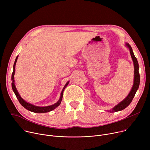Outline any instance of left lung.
<instances>
[{
	"label": "left lung",
	"instance_id": "1",
	"mask_svg": "<svg viewBox=\"0 0 150 150\" xmlns=\"http://www.w3.org/2000/svg\"><path fill=\"white\" fill-rule=\"evenodd\" d=\"M126 45L129 47L130 52V55L132 58L133 64H134V83H133V86L132 87V88L130 92V93L128 94V96L126 97L125 99H124L122 102H121L119 104L116 105L112 110H111L110 112H117V111H120L122 110H124L127 106H128L130 103L132 102L134 95L136 94V92L138 90L139 86V83H140V75L139 73V64L137 60V59L134 56L132 48L131 46L129 44H126Z\"/></svg>",
	"mask_w": 150,
	"mask_h": 150
}]
</instances>
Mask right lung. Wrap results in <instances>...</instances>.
<instances>
[{
  "label": "right lung",
  "mask_w": 150,
  "mask_h": 150,
  "mask_svg": "<svg viewBox=\"0 0 150 150\" xmlns=\"http://www.w3.org/2000/svg\"><path fill=\"white\" fill-rule=\"evenodd\" d=\"M17 59H18V56H17L16 57V59L15 60V62H14V64H13V72L12 74V76H11V79L12 80V90L13 91V92H14L17 98V99L18 100L19 102L20 103V104L24 107L25 108V109H27V110L31 111V112H35V113H45V112H50L53 110H54L56 108H57L58 106L60 105L61 102H62V98H63V91L65 88V87H66V86H67L68 84V83L67 82L66 83V84L65 85V86L64 87L62 93H61V95H60V99L59 100V101L56 103L55 104H54L52 105H51V106H45V107H39V106H35V105H33L29 103H28L26 102L25 101H24L20 96V94L18 93V92L17 91V89H16V86L14 84V74H15V67H16V62H17Z\"/></svg>",
  "instance_id": "add662e5"
}]
</instances>
